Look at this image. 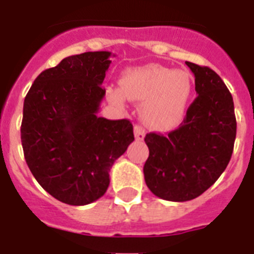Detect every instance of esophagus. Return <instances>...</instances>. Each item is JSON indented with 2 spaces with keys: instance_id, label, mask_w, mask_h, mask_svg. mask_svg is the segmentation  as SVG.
<instances>
[{
  "instance_id": "1",
  "label": "esophagus",
  "mask_w": 254,
  "mask_h": 254,
  "mask_svg": "<svg viewBox=\"0 0 254 254\" xmlns=\"http://www.w3.org/2000/svg\"><path fill=\"white\" fill-rule=\"evenodd\" d=\"M133 132H134V138L137 141H142L145 138V129L141 127V126H134L133 127Z\"/></svg>"
}]
</instances>
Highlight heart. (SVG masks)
Returning <instances> with one entry per match:
<instances>
[{
    "mask_svg": "<svg viewBox=\"0 0 254 254\" xmlns=\"http://www.w3.org/2000/svg\"><path fill=\"white\" fill-rule=\"evenodd\" d=\"M192 94V80L183 69L160 64H147L126 69L120 89H108L112 102L122 104L125 98L142 102V122L156 131H170L183 121Z\"/></svg>",
    "mask_w": 254,
    "mask_h": 254,
    "instance_id": "heart-1",
    "label": "heart"
}]
</instances>
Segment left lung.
Wrapping results in <instances>:
<instances>
[{
  "label": "left lung",
  "mask_w": 254,
  "mask_h": 254,
  "mask_svg": "<svg viewBox=\"0 0 254 254\" xmlns=\"http://www.w3.org/2000/svg\"><path fill=\"white\" fill-rule=\"evenodd\" d=\"M186 64L198 96L179 128L145 137V182L155 196L173 202L196 198L214 185L228 167L237 134L233 96L223 80L208 67Z\"/></svg>",
  "instance_id": "1"
}]
</instances>
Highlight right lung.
<instances>
[{
	"label": "right lung",
	"mask_w": 254,
	"mask_h": 254,
	"mask_svg": "<svg viewBox=\"0 0 254 254\" xmlns=\"http://www.w3.org/2000/svg\"><path fill=\"white\" fill-rule=\"evenodd\" d=\"M111 56L100 51L64 58L35 78L24 100L26 164L38 183L67 205L100 198L114 161L134 140L128 120L98 117Z\"/></svg>",
	"instance_id": "obj_1"
}]
</instances>
